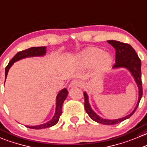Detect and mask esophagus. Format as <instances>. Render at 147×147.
I'll return each mask as SVG.
<instances>
[{"label": "esophagus", "instance_id": "34e87169", "mask_svg": "<svg viewBox=\"0 0 147 147\" xmlns=\"http://www.w3.org/2000/svg\"><path fill=\"white\" fill-rule=\"evenodd\" d=\"M81 85V82H80V81L75 80H72V82L69 83V88H72V87L78 86V85Z\"/></svg>", "mask_w": 147, "mask_h": 147}]
</instances>
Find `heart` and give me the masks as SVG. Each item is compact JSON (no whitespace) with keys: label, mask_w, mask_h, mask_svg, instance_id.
I'll return each mask as SVG.
<instances>
[{"label":"heart","mask_w":147,"mask_h":147,"mask_svg":"<svg viewBox=\"0 0 147 147\" xmlns=\"http://www.w3.org/2000/svg\"><path fill=\"white\" fill-rule=\"evenodd\" d=\"M79 61L83 65H95L98 69H105L111 65L113 59L110 54L99 48L88 47L80 54Z\"/></svg>","instance_id":"1"}]
</instances>
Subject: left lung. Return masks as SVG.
<instances>
[{
	"instance_id": "1",
	"label": "left lung",
	"mask_w": 147,
	"mask_h": 147,
	"mask_svg": "<svg viewBox=\"0 0 147 147\" xmlns=\"http://www.w3.org/2000/svg\"><path fill=\"white\" fill-rule=\"evenodd\" d=\"M108 43L114 47L116 49V63L113 66V68H121L124 67L129 69L131 75L133 76L138 88H139V99H138L137 104L135 107L134 110L128 116L123 118H121L119 119L114 120H109L100 117L96 114L91 108L88 101V96L86 92H84V98H85V111L88 114L92 120L98 122L99 123L105 125H113L119 123L126 119L130 118L134 114L136 110L137 109L138 105L142 97V72H141V59L136 54V51L134 48L129 44H125L123 42H118L114 40L108 41Z\"/></svg>"
}]
</instances>
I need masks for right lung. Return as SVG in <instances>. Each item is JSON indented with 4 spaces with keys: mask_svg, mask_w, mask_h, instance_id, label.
Masks as SVG:
<instances>
[{
    "mask_svg": "<svg viewBox=\"0 0 147 147\" xmlns=\"http://www.w3.org/2000/svg\"><path fill=\"white\" fill-rule=\"evenodd\" d=\"M46 47H31L26 50H23L21 52H18L12 58L11 61L9 62L8 65L5 67V78L6 79L7 75H8V72L9 70L10 67L13 65L15 62L20 60L21 59L26 57H40L44 56L46 54ZM68 91L66 88H64L62 90L59 92L57 94L56 98V111H55V113L54 117L51 119L47 123H44V124L38 125V126H26V127L29 128V129H45V128H49L52 126H55L57 123L58 122L59 119V116L62 114V104H63L64 101L66 99L67 97Z\"/></svg>",
    "mask_w": 147,
    "mask_h": 147,
    "instance_id": "right-lung-1",
    "label": "right lung"
}]
</instances>
